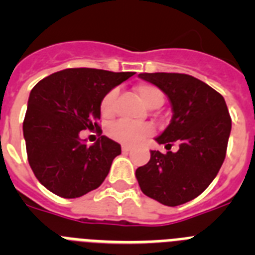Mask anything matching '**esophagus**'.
Wrapping results in <instances>:
<instances>
[{
    "label": "esophagus",
    "mask_w": 255,
    "mask_h": 255,
    "mask_svg": "<svg viewBox=\"0 0 255 255\" xmlns=\"http://www.w3.org/2000/svg\"><path fill=\"white\" fill-rule=\"evenodd\" d=\"M121 148H123V152L124 153H129L130 150H131V147H130V145H126V144H124V145Z\"/></svg>",
    "instance_id": "1"
}]
</instances>
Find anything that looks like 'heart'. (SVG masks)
I'll list each match as a JSON object with an SVG mask.
<instances>
[{"label":"heart","mask_w":255,"mask_h":255,"mask_svg":"<svg viewBox=\"0 0 255 255\" xmlns=\"http://www.w3.org/2000/svg\"><path fill=\"white\" fill-rule=\"evenodd\" d=\"M135 93L141 102L149 108H157L162 106L164 101L163 92L158 87L148 83H141L134 88ZM117 89H111L105 94L101 101V115L103 119H111L115 115V102H116ZM153 128L149 124H132L129 121H117L108 128V134L116 140L124 144L139 143L141 139L152 134Z\"/></svg>","instance_id":"obj_1"}]
</instances>
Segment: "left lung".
<instances>
[{"mask_svg":"<svg viewBox=\"0 0 255 255\" xmlns=\"http://www.w3.org/2000/svg\"><path fill=\"white\" fill-rule=\"evenodd\" d=\"M139 78L158 87L171 102L170 125L155 140L177 152L150 150L147 164L136 168L141 191L164 206L176 207L202 194L217 176L226 157L231 117L224 97L186 74L143 73Z\"/></svg>","mask_w":255,"mask_h":255,"instance_id":"left-lung-1","label":"left lung"}]
</instances>
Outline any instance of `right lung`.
<instances>
[{
    "mask_svg": "<svg viewBox=\"0 0 255 255\" xmlns=\"http://www.w3.org/2000/svg\"><path fill=\"white\" fill-rule=\"evenodd\" d=\"M134 73L66 69L42 79L31 89L22 131L26 154L38 181L62 198H79L105 181L121 145L102 135L93 145L82 130L102 134L101 101Z\"/></svg>",
    "mask_w": 255,
    "mask_h": 255,
    "instance_id": "1",
    "label": "right lung"
}]
</instances>
